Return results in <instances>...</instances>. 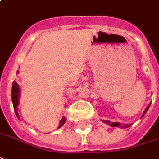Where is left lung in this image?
I'll list each match as a JSON object with an SVG mask.
<instances>
[{
    "mask_svg": "<svg viewBox=\"0 0 159 159\" xmlns=\"http://www.w3.org/2000/svg\"><path fill=\"white\" fill-rule=\"evenodd\" d=\"M150 105H151V104H150ZM150 105H149V106L146 107V109H145V111H144V113H143V116H144V115H145V113H146L147 110H148V108L150 107ZM106 122H107V124L111 125L112 127H119L120 126V123H118V122H108V121H106Z\"/></svg>",
    "mask_w": 159,
    "mask_h": 159,
    "instance_id": "left-lung-1",
    "label": "left lung"
}]
</instances>
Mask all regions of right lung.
Listing matches in <instances>:
<instances>
[{
	"instance_id": "add662e5",
	"label": "right lung",
	"mask_w": 159,
	"mask_h": 159,
	"mask_svg": "<svg viewBox=\"0 0 159 159\" xmlns=\"http://www.w3.org/2000/svg\"><path fill=\"white\" fill-rule=\"evenodd\" d=\"M19 95H20V88L18 84L16 81L13 82L12 85V102L13 106H14V109H15V113L16 115V116L19 117V115L17 113V106L18 103H19ZM66 117H63L61 119V122H60V125L58 128L62 127L64 125V123L66 122Z\"/></svg>"
}]
</instances>
